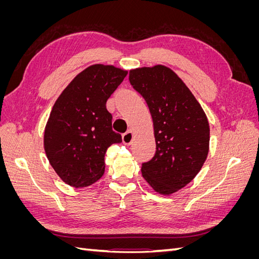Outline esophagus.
<instances>
[{
    "instance_id": "esophagus-1",
    "label": "esophagus",
    "mask_w": 259,
    "mask_h": 259,
    "mask_svg": "<svg viewBox=\"0 0 259 259\" xmlns=\"http://www.w3.org/2000/svg\"><path fill=\"white\" fill-rule=\"evenodd\" d=\"M133 138H134V133H133L132 131H127L126 133H124V134L122 135L123 144L131 145L133 142Z\"/></svg>"
}]
</instances>
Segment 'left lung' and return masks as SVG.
<instances>
[{
	"mask_svg": "<svg viewBox=\"0 0 259 259\" xmlns=\"http://www.w3.org/2000/svg\"><path fill=\"white\" fill-rule=\"evenodd\" d=\"M130 82L150 110L156 151L142 174L153 190L169 195L198 175L209 148L206 114L173 70L156 65L130 71Z\"/></svg>",
	"mask_w": 259,
	"mask_h": 259,
	"instance_id": "left-lung-1",
	"label": "left lung"
}]
</instances>
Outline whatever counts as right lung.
I'll return each mask as SVG.
<instances>
[{
    "instance_id": "add662e5",
    "label": "right lung",
    "mask_w": 259,
    "mask_h": 259,
    "mask_svg": "<svg viewBox=\"0 0 259 259\" xmlns=\"http://www.w3.org/2000/svg\"><path fill=\"white\" fill-rule=\"evenodd\" d=\"M126 74L110 65L90 66L55 101L44 131V150L67 185L83 188L96 183L105 173L107 149L122 143L112 131L106 104Z\"/></svg>"
}]
</instances>
